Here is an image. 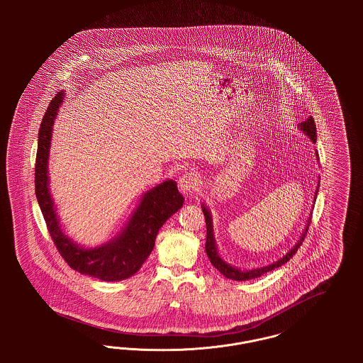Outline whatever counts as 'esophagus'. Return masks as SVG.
<instances>
[{
	"instance_id": "esophagus-1",
	"label": "esophagus",
	"mask_w": 363,
	"mask_h": 363,
	"mask_svg": "<svg viewBox=\"0 0 363 363\" xmlns=\"http://www.w3.org/2000/svg\"><path fill=\"white\" fill-rule=\"evenodd\" d=\"M178 186L185 193H194L199 190V186H200V178L197 174H184L178 181Z\"/></svg>"
}]
</instances>
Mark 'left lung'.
Wrapping results in <instances>:
<instances>
[{"instance_id": "left-lung-1", "label": "left lung", "mask_w": 363, "mask_h": 363, "mask_svg": "<svg viewBox=\"0 0 363 363\" xmlns=\"http://www.w3.org/2000/svg\"><path fill=\"white\" fill-rule=\"evenodd\" d=\"M299 128L311 138L313 143H315L317 140V133H315V123L313 117H309L306 121L301 122L299 123ZM315 156L318 157V154H315ZM320 186V185H318ZM318 186L315 190V196H317V191H318ZM315 196H314V201H315ZM203 212H204V216H206V225H207V242H206V252H207L208 259L211 261V264L227 279H231V280H249V279H257V277H262L264 274L281 267L283 264H286L289 259L293 257L294 255L296 253L298 247L302 245V242L305 240V235L308 234V228L311 225V220L308 222V225L305 228V231L302 233V237L301 240L298 241V243L294 246L291 249V252H289L283 259H277V262L271 264V265H267V267H262V268H257V269H252V271H241L238 268H233L231 265L225 264L223 259H220L218 250H216V246H215V240H213V233H212V219H211V215L208 212L207 208L203 206Z\"/></svg>"}]
</instances>
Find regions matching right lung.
Listing matches in <instances>:
<instances>
[{
    "label": "right lung",
    "instance_id": "1",
    "mask_svg": "<svg viewBox=\"0 0 363 363\" xmlns=\"http://www.w3.org/2000/svg\"><path fill=\"white\" fill-rule=\"evenodd\" d=\"M64 99L60 91L49 104L38 133L35 160V194L43 213L48 230L61 257L72 269L98 277L104 281H117L135 275L154 249L159 228L184 204L177 184L169 179L144 194L135 215L121 234L101 247L84 249L70 241L58 223L49 193L48 159L52 140V122Z\"/></svg>",
    "mask_w": 363,
    "mask_h": 363
}]
</instances>
